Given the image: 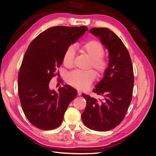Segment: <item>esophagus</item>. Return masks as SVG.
<instances>
[{
  "label": "esophagus",
  "instance_id": "obj_1",
  "mask_svg": "<svg viewBox=\"0 0 156 156\" xmlns=\"http://www.w3.org/2000/svg\"><path fill=\"white\" fill-rule=\"evenodd\" d=\"M77 94H78V96H81V95H82V92L80 91V90H78Z\"/></svg>",
  "mask_w": 156,
  "mask_h": 156
}]
</instances>
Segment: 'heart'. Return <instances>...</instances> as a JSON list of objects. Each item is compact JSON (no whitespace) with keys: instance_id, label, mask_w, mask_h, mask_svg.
<instances>
[{"instance_id":"1","label":"heart","mask_w":156,"mask_h":156,"mask_svg":"<svg viewBox=\"0 0 156 156\" xmlns=\"http://www.w3.org/2000/svg\"><path fill=\"white\" fill-rule=\"evenodd\" d=\"M79 49L82 53L87 55L90 62L89 67H93L99 76H102L107 71L108 63L103 57L105 50L100 42L97 40H90L79 46ZM75 52L73 47H69L66 51L63 57V63L67 67L73 65ZM96 78V73L93 70L82 71L79 70L73 71L69 73L66 80L68 84L72 87L80 90L89 88Z\"/></svg>"}]
</instances>
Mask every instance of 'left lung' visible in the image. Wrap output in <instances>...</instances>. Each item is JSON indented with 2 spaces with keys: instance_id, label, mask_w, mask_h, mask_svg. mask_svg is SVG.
<instances>
[{
  "instance_id": "8db88e82",
  "label": "left lung",
  "mask_w": 156,
  "mask_h": 156,
  "mask_svg": "<svg viewBox=\"0 0 156 156\" xmlns=\"http://www.w3.org/2000/svg\"><path fill=\"white\" fill-rule=\"evenodd\" d=\"M90 33L99 37L108 49V66L93 92L103 96V100L82 94L87 102L82 119L87 128L107 131L123 120L132 98L134 73L127 49L116 34L105 27H94Z\"/></svg>"
}]
</instances>
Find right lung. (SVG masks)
Masks as SVG:
<instances>
[{
	"instance_id": "right-lung-1",
	"label": "right lung",
	"mask_w": 156,
	"mask_h": 156,
	"mask_svg": "<svg viewBox=\"0 0 156 156\" xmlns=\"http://www.w3.org/2000/svg\"><path fill=\"white\" fill-rule=\"evenodd\" d=\"M88 28L55 26L39 34L29 45L19 70L18 93L22 110L30 122L42 130L59 126L67 108L76 96V90L68 85L58 92L49 83L71 44Z\"/></svg>"
}]
</instances>
